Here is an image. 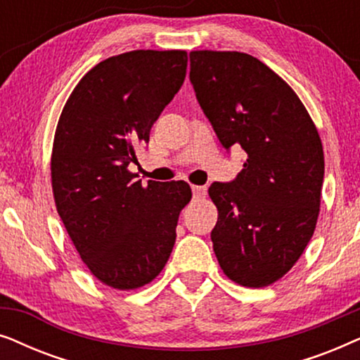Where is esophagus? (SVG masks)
I'll return each mask as SVG.
<instances>
[{
	"instance_id": "1",
	"label": "esophagus",
	"mask_w": 360,
	"mask_h": 360,
	"mask_svg": "<svg viewBox=\"0 0 360 360\" xmlns=\"http://www.w3.org/2000/svg\"><path fill=\"white\" fill-rule=\"evenodd\" d=\"M191 191H193L195 198H205V195H206V186L193 185V186H191Z\"/></svg>"
}]
</instances>
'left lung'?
I'll list each match as a JSON object with an SVG mask.
<instances>
[{"label": "left lung", "instance_id": "1", "mask_svg": "<svg viewBox=\"0 0 360 360\" xmlns=\"http://www.w3.org/2000/svg\"><path fill=\"white\" fill-rule=\"evenodd\" d=\"M190 82L224 149L240 146L244 169L214 181L211 231L226 277L267 287L297 264L316 228L324 154L307 108L283 78L236 51H191Z\"/></svg>", "mask_w": 360, "mask_h": 360}]
</instances>
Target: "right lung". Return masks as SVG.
<instances>
[{
	"label": "right lung",
	"instance_id": "obj_1",
	"mask_svg": "<svg viewBox=\"0 0 360 360\" xmlns=\"http://www.w3.org/2000/svg\"><path fill=\"white\" fill-rule=\"evenodd\" d=\"M186 62L185 51L106 58L83 75L58 117L51 157L57 213L90 272L111 288H141L162 272L191 200L184 180L144 186L127 169L184 85Z\"/></svg>",
	"mask_w": 360,
	"mask_h": 360
}]
</instances>
